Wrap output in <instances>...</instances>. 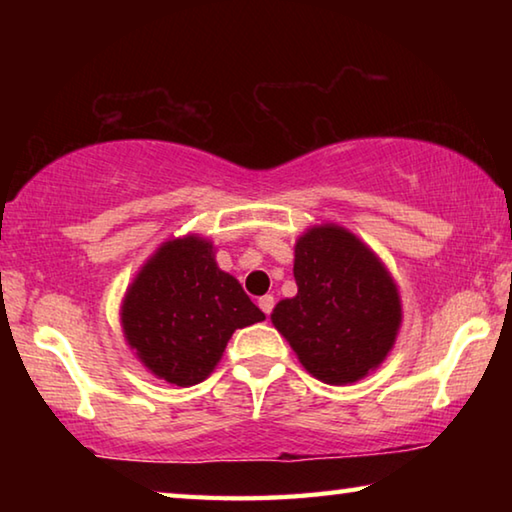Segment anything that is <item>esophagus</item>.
<instances>
[{"mask_svg": "<svg viewBox=\"0 0 512 512\" xmlns=\"http://www.w3.org/2000/svg\"><path fill=\"white\" fill-rule=\"evenodd\" d=\"M257 305H259V309H262V311H264V314L268 316V314H271V311H273V305H275V298H273V296H262V298H259V300H257Z\"/></svg>", "mask_w": 512, "mask_h": 512, "instance_id": "esophagus-1", "label": "esophagus"}]
</instances>
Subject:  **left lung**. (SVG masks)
I'll return each instance as SVG.
<instances>
[{
    "mask_svg": "<svg viewBox=\"0 0 512 512\" xmlns=\"http://www.w3.org/2000/svg\"><path fill=\"white\" fill-rule=\"evenodd\" d=\"M298 293L280 300L271 320L309 375L332 386L354 384L393 350L402 323L397 284L381 259L334 223L296 241Z\"/></svg>",
    "mask_w": 512,
    "mask_h": 512,
    "instance_id": "1",
    "label": "left lung"
}]
</instances>
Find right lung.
<instances>
[{"instance_id": "obj_1", "label": "right lung", "mask_w": 512, "mask_h": 512, "mask_svg": "<svg viewBox=\"0 0 512 512\" xmlns=\"http://www.w3.org/2000/svg\"><path fill=\"white\" fill-rule=\"evenodd\" d=\"M266 316L198 235L164 241L121 302L126 343L146 368L176 386L210 377L235 329Z\"/></svg>"}]
</instances>
